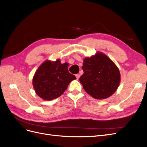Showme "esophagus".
Instances as JSON below:
<instances>
[{
	"label": "esophagus",
	"mask_w": 147,
	"mask_h": 147,
	"mask_svg": "<svg viewBox=\"0 0 147 147\" xmlns=\"http://www.w3.org/2000/svg\"><path fill=\"white\" fill-rule=\"evenodd\" d=\"M76 79H77V80H79V79L80 78V74H76Z\"/></svg>",
	"instance_id": "34e87169"
}]
</instances>
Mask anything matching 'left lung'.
<instances>
[{"label":"left lung","instance_id":"left-lung-1","mask_svg":"<svg viewBox=\"0 0 147 147\" xmlns=\"http://www.w3.org/2000/svg\"><path fill=\"white\" fill-rule=\"evenodd\" d=\"M79 79L85 91L93 98L102 100L110 96L119 86L121 75L115 63L104 53L97 52L85 58Z\"/></svg>","mask_w":147,"mask_h":147}]
</instances>
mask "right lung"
Returning a JSON list of instances; mask_svg holds the SVG:
<instances>
[{
	"instance_id": "1",
	"label": "right lung",
	"mask_w": 147,
	"mask_h": 147,
	"mask_svg": "<svg viewBox=\"0 0 147 147\" xmlns=\"http://www.w3.org/2000/svg\"><path fill=\"white\" fill-rule=\"evenodd\" d=\"M75 79V76L68 72L67 63H61L60 59L47 60L37 69L32 84L38 96L50 101L60 97Z\"/></svg>"
}]
</instances>
